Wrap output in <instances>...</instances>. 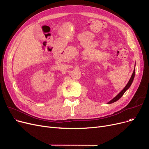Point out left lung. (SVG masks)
<instances>
[{"label": "left lung", "instance_id": "left-lung-1", "mask_svg": "<svg viewBox=\"0 0 149 149\" xmlns=\"http://www.w3.org/2000/svg\"><path fill=\"white\" fill-rule=\"evenodd\" d=\"M135 75V69H134V72H133V74H132V76H131V77H130V80H129V81H128L127 84H126V86H125V87L124 88V89H123L115 97H114V98H113L112 100H111L110 101H109V102L107 103V104H111V103H114V102H116V101H118V100L123 95V94L125 93V92H126V91L130 87V86H131V84H132L133 81H134Z\"/></svg>", "mask_w": 149, "mask_h": 149}]
</instances>
